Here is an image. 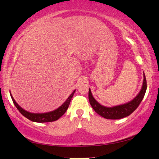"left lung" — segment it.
I'll return each mask as SVG.
<instances>
[{
    "mask_svg": "<svg viewBox=\"0 0 159 159\" xmlns=\"http://www.w3.org/2000/svg\"><path fill=\"white\" fill-rule=\"evenodd\" d=\"M143 83L142 88L138 95L134 99L128 103H124V104L112 106V107H106V106L101 105L100 103L97 102L92 96L90 89H89L88 97L89 103L91 106L94 110V111L99 114L101 116L109 120H118L121 118L127 117L131 115L138 106L140 105V102L143 99L145 96L146 89H147V81L145 74H143Z\"/></svg>",
    "mask_w": 159,
    "mask_h": 159,
    "instance_id": "left-lung-1",
    "label": "left lung"
}]
</instances>
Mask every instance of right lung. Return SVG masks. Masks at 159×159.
Segmentation results:
<instances>
[{"mask_svg":"<svg viewBox=\"0 0 159 159\" xmlns=\"http://www.w3.org/2000/svg\"><path fill=\"white\" fill-rule=\"evenodd\" d=\"M75 91L76 90H74L73 92H72V93L70 95V97L67 98V100H66L59 108L54 110L53 111L44 112V113H33V112H30L25 111V110L22 108L21 106H20L18 103L15 102V100L14 99L12 95L11 94V92H10V96H11V99L13 101L14 104L15 105L16 108L19 110V111L21 112L24 117L28 118V120H31L32 122L43 123V122H53V121L57 120L60 117L62 116V115L65 114V112L67 111L69 106H70V102L72 99V97L74 96Z\"/></svg>","mask_w":159,"mask_h":159,"instance_id":"obj_1","label":"right lung"}]
</instances>
